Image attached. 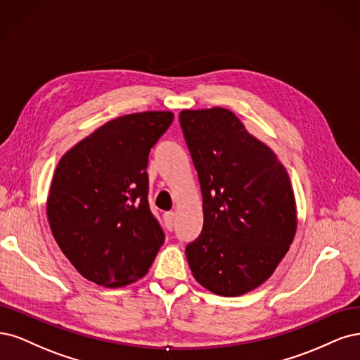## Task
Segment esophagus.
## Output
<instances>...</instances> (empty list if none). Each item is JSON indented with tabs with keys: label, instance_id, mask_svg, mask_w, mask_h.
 Instances as JSON below:
<instances>
[{
	"label": "esophagus",
	"instance_id": "34e87169",
	"mask_svg": "<svg viewBox=\"0 0 360 360\" xmlns=\"http://www.w3.org/2000/svg\"><path fill=\"white\" fill-rule=\"evenodd\" d=\"M175 212H166L165 214V221H166V226H167V229L169 230H172L173 229V226H175Z\"/></svg>",
	"mask_w": 360,
	"mask_h": 360
}]
</instances>
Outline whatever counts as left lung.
Listing matches in <instances>:
<instances>
[{"label": "left lung", "instance_id": "obj_1", "mask_svg": "<svg viewBox=\"0 0 360 360\" xmlns=\"http://www.w3.org/2000/svg\"><path fill=\"white\" fill-rule=\"evenodd\" d=\"M179 122L203 197V229L185 248L193 276L219 296L248 293L274 274L295 239L288 173L229 109H185Z\"/></svg>", "mask_w": 360, "mask_h": 360}]
</instances>
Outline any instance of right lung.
<instances>
[{"label":"right lung","mask_w":360,"mask_h":360,"mask_svg":"<svg viewBox=\"0 0 360 360\" xmlns=\"http://www.w3.org/2000/svg\"><path fill=\"white\" fill-rule=\"evenodd\" d=\"M172 112L118 117L63 155L46 203L52 235L86 280L122 287L153 264L165 233L148 205V157Z\"/></svg>","instance_id":"add662e5"}]
</instances>
